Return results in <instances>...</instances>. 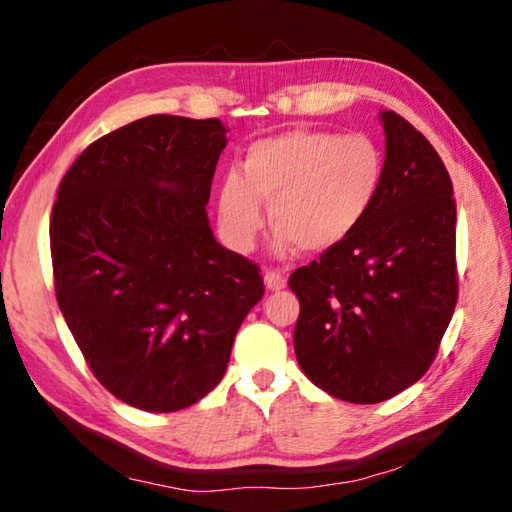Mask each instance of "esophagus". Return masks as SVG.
<instances>
[{"label": "esophagus", "mask_w": 512, "mask_h": 512, "mask_svg": "<svg viewBox=\"0 0 512 512\" xmlns=\"http://www.w3.org/2000/svg\"><path fill=\"white\" fill-rule=\"evenodd\" d=\"M264 284L268 291H282L287 287V277H284L280 271H268L264 275Z\"/></svg>", "instance_id": "1"}]
</instances>
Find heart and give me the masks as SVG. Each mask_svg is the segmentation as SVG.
Segmentation results:
<instances>
[{
	"label": "heart",
	"instance_id": "obj_1",
	"mask_svg": "<svg viewBox=\"0 0 512 512\" xmlns=\"http://www.w3.org/2000/svg\"><path fill=\"white\" fill-rule=\"evenodd\" d=\"M384 183V153L366 135L289 131L250 146L241 176L219 189L225 239L248 250L271 205L277 248L296 244L318 255L348 239L375 205Z\"/></svg>",
	"mask_w": 512,
	"mask_h": 512
}]
</instances>
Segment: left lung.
<instances>
[{
    "label": "left lung",
    "instance_id": "1",
    "mask_svg": "<svg viewBox=\"0 0 512 512\" xmlns=\"http://www.w3.org/2000/svg\"><path fill=\"white\" fill-rule=\"evenodd\" d=\"M379 119L386 160L375 205L348 239L289 277L300 300V368L352 404L413 386L436 357L458 298L449 173L404 117L384 110Z\"/></svg>",
    "mask_w": 512,
    "mask_h": 512
}]
</instances>
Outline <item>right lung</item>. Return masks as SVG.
Segmentation results:
<instances>
[{"label":"right lung","mask_w":512,"mask_h":512,"mask_svg":"<svg viewBox=\"0 0 512 512\" xmlns=\"http://www.w3.org/2000/svg\"><path fill=\"white\" fill-rule=\"evenodd\" d=\"M225 133L219 119L151 115L92 142L60 180L58 307L94 377L135 409L210 393L264 296L259 268L214 239L205 212Z\"/></svg>","instance_id":"obj_1"}]
</instances>
